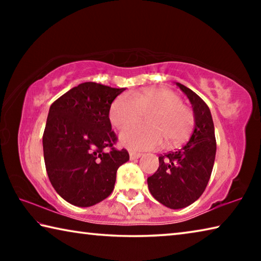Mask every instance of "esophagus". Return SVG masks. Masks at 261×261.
<instances>
[{"label":"esophagus","mask_w":261,"mask_h":261,"mask_svg":"<svg viewBox=\"0 0 261 261\" xmlns=\"http://www.w3.org/2000/svg\"><path fill=\"white\" fill-rule=\"evenodd\" d=\"M129 154H130L131 160H136V159H139L141 155H143V154L138 153V152H130Z\"/></svg>","instance_id":"34e87169"}]
</instances>
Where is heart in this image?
<instances>
[{
	"instance_id": "1",
	"label": "heart",
	"mask_w": 261,
	"mask_h": 261,
	"mask_svg": "<svg viewBox=\"0 0 261 261\" xmlns=\"http://www.w3.org/2000/svg\"><path fill=\"white\" fill-rule=\"evenodd\" d=\"M148 114V125L130 126L120 136L121 143L135 151L179 146L189 139L194 126V115L182 98L167 87L145 88L132 94H122L110 106L109 120L117 129L141 121Z\"/></svg>"
}]
</instances>
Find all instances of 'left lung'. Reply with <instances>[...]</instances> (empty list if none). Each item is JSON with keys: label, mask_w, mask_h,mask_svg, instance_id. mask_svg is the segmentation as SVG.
<instances>
[{"label": "left lung", "mask_w": 261, "mask_h": 261, "mask_svg": "<svg viewBox=\"0 0 261 261\" xmlns=\"http://www.w3.org/2000/svg\"><path fill=\"white\" fill-rule=\"evenodd\" d=\"M192 105L194 129L187 144L159 156V168L147 178L148 190L169 208H184L205 191L213 170L216 140L208 106L187 86L176 83Z\"/></svg>", "instance_id": "left-lung-1"}]
</instances>
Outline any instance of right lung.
Segmentation results:
<instances>
[{
  "label": "right lung",
  "mask_w": 261,
  "mask_h": 261,
  "mask_svg": "<svg viewBox=\"0 0 261 261\" xmlns=\"http://www.w3.org/2000/svg\"><path fill=\"white\" fill-rule=\"evenodd\" d=\"M125 88L87 82L53 102L42 136L46 170L55 191L70 204L93 206L113 192L118 167L129 160L116 149L109 110Z\"/></svg>",
  "instance_id": "right-lung-1"
}]
</instances>
